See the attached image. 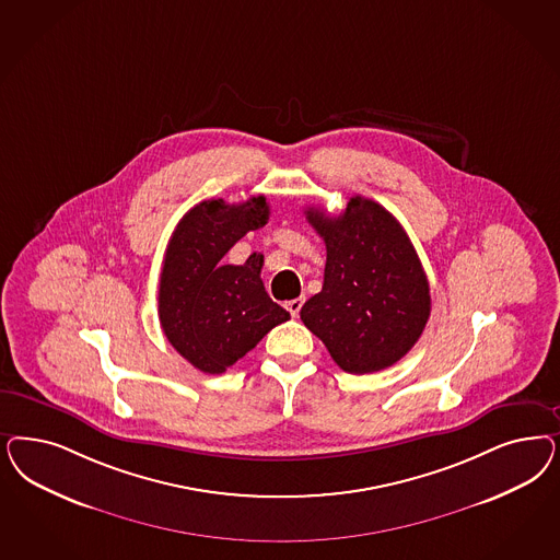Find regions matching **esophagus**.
Instances as JSON below:
<instances>
[{"label":"esophagus","instance_id":"esophagus-1","mask_svg":"<svg viewBox=\"0 0 560 560\" xmlns=\"http://www.w3.org/2000/svg\"><path fill=\"white\" fill-rule=\"evenodd\" d=\"M303 303H305V299H303V296L292 299V301L287 303V308H289V313L292 317H299V313H301V308H303Z\"/></svg>","mask_w":560,"mask_h":560}]
</instances>
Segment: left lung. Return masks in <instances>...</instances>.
<instances>
[{"label": "left lung", "instance_id": "left-lung-1", "mask_svg": "<svg viewBox=\"0 0 560 560\" xmlns=\"http://www.w3.org/2000/svg\"><path fill=\"white\" fill-rule=\"evenodd\" d=\"M325 241L324 289L301 319L346 373L392 366L418 342L431 315V289L415 245L394 214L354 196L340 217L307 208Z\"/></svg>", "mask_w": 560, "mask_h": 560}]
</instances>
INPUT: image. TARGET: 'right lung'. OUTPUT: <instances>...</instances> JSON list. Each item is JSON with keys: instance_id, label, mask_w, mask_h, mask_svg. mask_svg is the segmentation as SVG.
<instances>
[{"instance_id": "right-lung-1", "label": "right lung", "mask_w": 560, "mask_h": 560, "mask_svg": "<svg viewBox=\"0 0 560 560\" xmlns=\"http://www.w3.org/2000/svg\"><path fill=\"white\" fill-rule=\"evenodd\" d=\"M268 218L264 196L241 203L203 199L180 218L166 245L159 319L171 346L208 375L224 373L271 327L290 319L264 289L261 253L243 266L222 261L238 238Z\"/></svg>"}]
</instances>
